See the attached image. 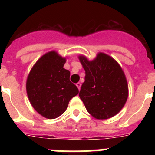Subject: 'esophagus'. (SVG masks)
<instances>
[{"label":"esophagus","instance_id":"obj_1","mask_svg":"<svg viewBox=\"0 0 155 155\" xmlns=\"http://www.w3.org/2000/svg\"><path fill=\"white\" fill-rule=\"evenodd\" d=\"M76 86L78 87V90L81 89V84L80 82H78V83H77L76 84Z\"/></svg>","mask_w":155,"mask_h":155}]
</instances>
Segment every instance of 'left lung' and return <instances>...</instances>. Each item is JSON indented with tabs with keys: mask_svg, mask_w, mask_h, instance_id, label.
Segmentation results:
<instances>
[{
	"mask_svg": "<svg viewBox=\"0 0 155 155\" xmlns=\"http://www.w3.org/2000/svg\"><path fill=\"white\" fill-rule=\"evenodd\" d=\"M78 59L85 71L79 96L87 111L98 120L116 116L124 108L129 94L121 66L104 53H98L92 61L84 55H79Z\"/></svg>",
	"mask_w": 155,
	"mask_h": 155,
	"instance_id": "1",
	"label": "left lung"
}]
</instances>
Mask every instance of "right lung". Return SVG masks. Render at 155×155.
Here are the masks:
<instances>
[{
    "label": "right lung",
    "instance_id": "right-lung-1",
    "mask_svg": "<svg viewBox=\"0 0 155 155\" xmlns=\"http://www.w3.org/2000/svg\"><path fill=\"white\" fill-rule=\"evenodd\" d=\"M66 57L52 50L42 55L31 68L26 81V92L31 106L46 119H56L78 94L70 81L71 73L64 68Z\"/></svg>",
    "mask_w": 155,
    "mask_h": 155
}]
</instances>
